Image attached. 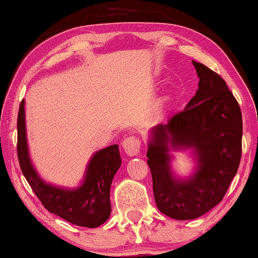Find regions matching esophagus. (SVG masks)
<instances>
[{
    "label": "esophagus",
    "instance_id": "34e87169",
    "mask_svg": "<svg viewBox=\"0 0 258 258\" xmlns=\"http://www.w3.org/2000/svg\"><path fill=\"white\" fill-rule=\"evenodd\" d=\"M122 147L128 156H130V157L136 156V155L140 153L141 141H140V139H137V137H135V136H129V137H126L124 141H123Z\"/></svg>",
    "mask_w": 258,
    "mask_h": 258
}]
</instances>
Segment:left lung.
Instances as JSON below:
<instances>
[{"label": "left lung", "mask_w": 258, "mask_h": 258, "mask_svg": "<svg viewBox=\"0 0 258 258\" xmlns=\"http://www.w3.org/2000/svg\"><path fill=\"white\" fill-rule=\"evenodd\" d=\"M199 89L184 110L150 130L148 165L158 210L178 221L195 220L223 200L242 155V114L222 77L192 61ZM191 150L196 168L188 178L172 170L171 151Z\"/></svg>", "instance_id": "8db88e82"}]
</instances>
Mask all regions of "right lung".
Returning a JSON list of instances; mask_svg holds the SVG:
<instances>
[{"mask_svg":"<svg viewBox=\"0 0 258 258\" xmlns=\"http://www.w3.org/2000/svg\"><path fill=\"white\" fill-rule=\"evenodd\" d=\"M17 156L24 177L35 195L51 214L87 228H97L110 216V186L122 163L117 144L98 150L91 156L79 186L69 189L50 184L42 179L31 162L22 100L17 116Z\"/></svg>","mask_w":258,"mask_h":258,"instance_id":"obj_1","label":"right lung"}]
</instances>
